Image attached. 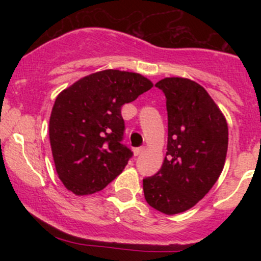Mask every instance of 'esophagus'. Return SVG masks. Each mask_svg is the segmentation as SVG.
I'll use <instances>...</instances> for the list:
<instances>
[{
    "mask_svg": "<svg viewBox=\"0 0 261 261\" xmlns=\"http://www.w3.org/2000/svg\"><path fill=\"white\" fill-rule=\"evenodd\" d=\"M144 150H145V146L136 147V149H134V150H133V151H134V155H135V156H138V155H140L141 152L144 151Z\"/></svg>",
    "mask_w": 261,
    "mask_h": 261,
    "instance_id": "esophagus-1",
    "label": "esophagus"
}]
</instances>
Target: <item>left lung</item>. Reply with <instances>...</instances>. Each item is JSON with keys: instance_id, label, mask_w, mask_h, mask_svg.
Segmentation results:
<instances>
[{"instance_id": "8db88e82", "label": "left lung", "mask_w": 261, "mask_h": 261, "mask_svg": "<svg viewBox=\"0 0 261 261\" xmlns=\"http://www.w3.org/2000/svg\"><path fill=\"white\" fill-rule=\"evenodd\" d=\"M167 98L168 151L159 172L143 180L147 203L165 215L196 206L223 169L228 127L208 92L188 78L158 82Z\"/></svg>"}]
</instances>
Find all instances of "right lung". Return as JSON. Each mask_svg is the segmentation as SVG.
<instances>
[{"instance_id":"add662e5","label":"right lung","mask_w":261,"mask_h":261,"mask_svg":"<svg viewBox=\"0 0 261 261\" xmlns=\"http://www.w3.org/2000/svg\"><path fill=\"white\" fill-rule=\"evenodd\" d=\"M139 73L106 69L74 82L58 94L49 139L58 177L75 196L102 191L122 173L133 152L122 140L121 107L149 91Z\"/></svg>"}]
</instances>
